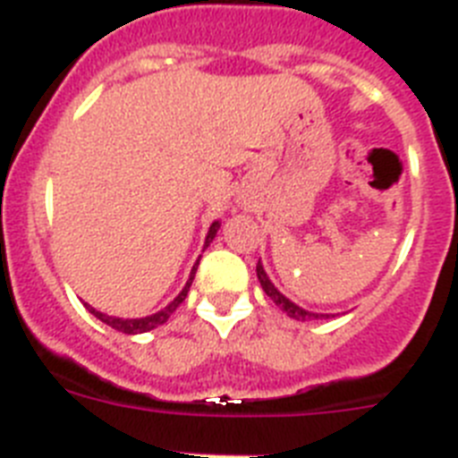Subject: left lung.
Segmentation results:
<instances>
[{"instance_id":"1","label":"left lung","mask_w":458,"mask_h":458,"mask_svg":"<svg viewBox=\"0 0 458 458\" xmlns=\"http://www.w3.org/2000/svg\"><path fill=\"white\" fill-rule=\"evenodd\" d=\"M257 277L259 282H261V289L266 291V295H268L270 301L275 302V305L279 307L282 311H286V317L295 318V321H314V318H330L335 317V314H317V311H310V310H302L301 305H295L293 301H289L284 293H279L277 286L270 282L268 273L264 270V264L259 261L257 264Z\"/></svg>"}]
</instances>
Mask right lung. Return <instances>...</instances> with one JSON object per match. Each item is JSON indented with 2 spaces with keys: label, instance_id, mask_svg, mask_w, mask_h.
Here are the masks:
<instances>
[{
  "label": "right lung",
  "instance_id": "1",
  "mask_svg": "<svg viewBox=\"0 0 458 458\" xmlns=\"http://www.w3.org/2000/svg\"><path fill=\"white\" fill-rule=\"evenodd\" d=\"M217 229H220V220H216L213 225L208 226V233H206V241H204V250L208 248L210 242H213V238H216ZM201 259V257H199ZM199 259H197V264L192 266V270H190V277L188 282H185V286L181 289V293L174 298L172 302H169L167 307H163L160 311H156V314H151V317H141V318H119V317H109V314H103V311H98L96 307H91L89 302H84V307L89 310V314H93V317L98 318V321L107 323L109 327H114V330H119V333H125V335H141V333H148V330H153V327L163 326V323H167V318L172 317L174 311H176V307L181 305V302L185 301V295H188L190 291V284H192L194 279V273H197V266H199Z\"/></svg>",
  "mask_w": 458,
  "mask_h": 458
}]
</instances>
